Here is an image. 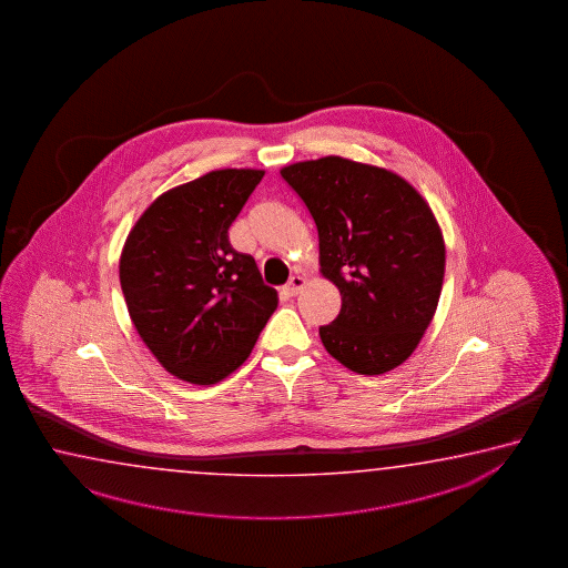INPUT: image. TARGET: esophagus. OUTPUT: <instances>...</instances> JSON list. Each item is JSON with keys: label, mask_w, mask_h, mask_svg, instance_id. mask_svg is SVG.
<instances>
[{"label": "esophagus", "mask_w": 568, "mask_h": 568, "mask_svg": "<svg viewBox=\"0 0 568 568\" xmlns=\"http://www.w3.org/2000/svg\"><path fill=\"white\" fill-rule=\"evenodd\" d=\"M304 286H306V278H302V276H292L288 284L284 286V294H286V296H296L300 290L304 288Z\"/></svg>", "instance_id": "34e87169"}]
</instances>
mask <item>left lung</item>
Instances as JSON below:
<instances>
[{"label": "left lung", "mask_w": 568, "mask_h": 568, "mask_svg": "<svg viewBox=\"0 0 568 568\" xmlns=\"http://www.w3.org/2000/svg\"><path fill=\"white\" fill-rule=\"evenodd\" d=\"M318 227L322 276L342 296L321 326L332 358L376 376L400 366L423 341L443 290V230L413 184L386 168L326 155L284 165Z\"/></svg>", "instance_id": "1"}]
</instances>
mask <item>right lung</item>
<instances>
[{
	"label": "right lung",
	"mask_w": 568,
	"mask_h": 568,
	"mask_svg": "<svg viewBox=\"0 0 568 568\" xmlns=\"http://www.w3.org/2000/svg\"><path fill=\"white\" fill-rule=\"evenodd\" d=\"M264 170L226 168L155 197L125 237L120 284L155 361L190 384H216L246 362L278 306L227 227Z\"/></svg>",
	"instance_id": "obj_1"
}]
</instances>
